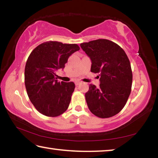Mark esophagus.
<instances>
[{
  "mask_svg": "<svg viewBox=\"0 0 158 158\" xmlns=\"http://www.w3.org/2000/svg\"><path fill=\"white\" fill-rule=\"evenodd\" d=\"M75 85H79L80 84H81V81H75Z\"/></svg>",
  "mask_w": 158,
  "mask_h": 158,
  "instance_id": "esophagus-1",
  "label": "esophagus"
}]
</instances>
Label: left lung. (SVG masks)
<instances>
[{"label":"left lung","instance_id":"obj_1","mask_svg":"<svg viewBox=\"0 0 158 158\" xmlns=\"http://www.w3.org/2000/svg\"><path fill=\"white\" fill-rule=\"evenodd\" d=\"M91 60L90 71L99 73L100 86L90 84L85 97L96 116L106 118L118 114L131 93L132 72L127 56L115 42L105 39L80 44Z\"/></svg>","mask_w":158,"mask_h":158}]
</instances>
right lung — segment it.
<instances>
[{
  "instance_id": "add662e5",
  "label": "right lung",
  "mask_w": 158,
  "mask_h": 158,
  "mask_svg": "<svg viewBox=\"0 0 158 158\" xmlns=\"http://www.w3.org/2000/svg\"><path fill=\"white\" fill-rule=\"evenodd\" d=\"M79 49L76 44L49 41L31 53L25 67V85L29 99L40 114L56 117L68 109L75 85L58 81L56 71L64 69L68 58Z\"/></svg>"
}]
</instances>
